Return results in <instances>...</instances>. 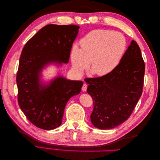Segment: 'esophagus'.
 Returning a JSON list of instances; mask_svg holds the SVG:
<instances>
[{"mask_svg":"<svg viewBox=\"0 0 160 160\" xmlns=\"http://www.w3.org/2000/svg\"><path fill=\"white\" fill-rule=\"evenodd\" d=\"M87 88H88V85L87 84H83V86H82V91H83V92L86 91H87Z\"/></svg>","mask_w":160,"mask_h":160,"instance_id":"34e87169","label":"esophagus"}]
</instances>
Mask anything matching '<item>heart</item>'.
I'll use <instances>...</instances> for the list:
<instances>
[{
  "label": "heart",
  "instance_id": "b5f03b06",
  "mask_svg": "<svg viewBox=\"0 0 160 160\" xmlns=\"http://www.w3.org/2000/svg\"><path fill=\"white\" fill-rule=\"evenodd\" d=\"M81 49L77 45L71 51L73 69L79 74L87 69L91 62V69L99 77L112 72L122 60L126 50L124 36L109 30L98 29L89 32L80 41Z\"/></svg>",
  "mask_w": 160,
  "mask_h": 160
}]
</instances>
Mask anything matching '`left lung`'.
I'll use <instances>...</instances> for the list:
<instances>
[{
	"mask_svg": "<svg viewBox=\"0 0 160 160\" xmlns=\"http://www.w3.org/2000/svg\"><path fill=\"white\" fill-rule=\"evenodd\" d=\"M144 72L141 50L132 40L112 72L86 79L87 91L93 100L91 121L94 127L112 129L129 118L142 95Z\"/></svg>",
	"mask_w": 160,
	"mask_h": 160,
	"instance_id": "8db88e82",
	"label": "left lung"
}]
</instances>
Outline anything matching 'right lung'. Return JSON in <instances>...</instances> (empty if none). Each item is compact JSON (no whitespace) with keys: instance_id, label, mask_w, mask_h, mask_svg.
Listing matches in <instances>:
<instances>
[{"instance_id":"obj_1","label":"right lung","mask_w":160,"mask_h":160,"mask_svg":"<svg viewBox=\"0 0 160 160\" xmlns=\"http://www.w3.org/2000/svg\"><path fill=\"white\" fill-rule=\"evenodd\" d=\"M79 27L47 25L24 47L17 75L18 101L28 120L42 129L60 126L67 101L78 95L83 82L58 75L49 83L42 71L49 65L68 63L71 47Z\"/></svg>"}]
</instances>
